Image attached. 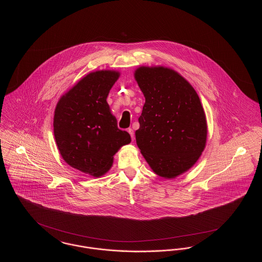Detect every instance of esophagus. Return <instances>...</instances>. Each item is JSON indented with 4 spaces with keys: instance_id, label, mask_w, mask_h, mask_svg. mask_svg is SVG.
<instances>
[{
    "instance_id": "1",
    "label": "esophagus",
    "mask_w": 262,
    "mask_h": 262,
    "mask_svg": "<svg viewBox=\"0 0 262 262\" xmlns=\"http://www.w3.org/2000/svg\"><path fill=\"white\" fill-rule=\"evenodd\" d=\"M127 133L130 135L132 139L134 140V139H135V133H134V129H133V128H128V129H127Z\"/></svg>"
}]
</instances>
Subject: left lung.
I'll return each instance as SVG.
<instances>
[{"instance_id":"8db88e82","label":"left lung","mask_w":262,"mask_h":262,"mask_svg":"<svg viewBox=\"0 0 262 262\" xmlns=\"http://www.w3.org/2000/svg\"><path fill=\"white\" fill-rule=\"evenodd\" d=\"M135 77L145 97L137 146L155 174L174 179L190 169L205 147L207 124L200 97L168 68L140 67Z\"/></svg>"}]
</instances>
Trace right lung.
<instances>
[{
    "label": "right lung",
    "instance_id": "add662e5",
    "mask_svg": "<svg viewBox=\"0 0 262 262\" xmlns=\"http://www.w3.org/2000/svg\"><path fill=\"white\" fill-rule=\"evenodd\" d=\"M119 76L116 71L88 74L62 95L55 109L54 136L62 159L96 178L110 170L113 156L130 142L106 100Z\"/></svg>",
    "mask_w": 262,
    "mask_h": 262
}]
</instances>
